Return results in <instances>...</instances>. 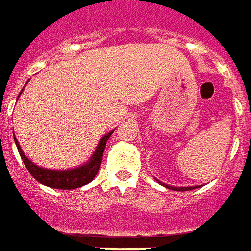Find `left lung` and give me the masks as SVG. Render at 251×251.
Masks as SVG:
<instances>
[{"instance_id":"8db88e82","label":"left lung","mask_w":251,"mask_h":251,"mask_svg":"<svg viewBox=\"0 0 251 251\" xmlns=\"http://www.w3.org/2000/svg\"><path fill=\"white\" fill-rule=\"evenodd\" d=\"M158 181V179H157ZM161 185L166 186L168 189H172V191H179V192H184V191H191V189H196V188H200V186H170V185H166V184H163L161 181H158Z\"/></svg>"}]
</instances>
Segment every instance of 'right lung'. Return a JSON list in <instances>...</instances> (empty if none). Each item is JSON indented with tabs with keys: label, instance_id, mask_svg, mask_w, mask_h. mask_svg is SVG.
Returning <instances> with one entry per match:
<instances>
[{
	"label": "right lung",
	"instance_id": "right-lung-1",
	"mask_svg": "<svg viewBox=\"0 0 251 251\" xmlns=\"http://www.w3.org/2000/svg\"><path fill=\"white\" fill-rule=\"evenodd\" d=\"M24 90V88H23ZM23 90L20 94L23 93ZM20 94L17 96V99L20 97ZM113 134V131L105 134L99 142V145L96 147V150L92 154V157L89 158L86 162L78 166V168L67 169V170H52V169H44L42 166H39L36 163H33L32 161L28 159L24 151L21 149V146L19 145V142L15 136V143L17 146V150L20 152V157L23 159V162L25 165V168L28 169V172L32 174V177L36 179L37 182L43 184L50 188H55V189H75V188H81V186L86 185L90 181H93L96 177V174L100 169L101 161H102V154L105 150L106 140L109 139V136Z\"/></svg>",
	"mask_w": 251,
	"mask_h": 251
}]
</instances>
